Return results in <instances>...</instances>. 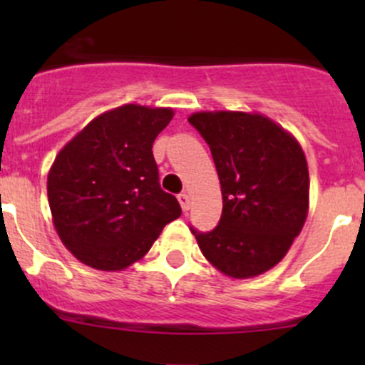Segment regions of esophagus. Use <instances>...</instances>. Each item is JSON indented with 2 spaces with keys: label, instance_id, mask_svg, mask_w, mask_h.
Here are the masks:
<instances>
[{
  "label": "esophagus",
  "instance_id": "obj_1",
  "mask_svg": "<svg viewBox=\"0 0 365 365\" xmlns=\"http://www.w3.org/2000/svg\"><path fill=\"white\" fill-rule=\"evenodd\" d=\"M178 201H180V206H182L183 212H187V210L190 208V197H189V194H187V192L178 194Z\"/></svg>",
  "mask_w": 365,
  "mask_h": 365
}]
</instances>
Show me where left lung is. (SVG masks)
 I'll return each mask as SVG.
<instances>
[{
    "label": "left lung",
    "mask_w": 365,
    "mask_h": 365,
    "mask_svg": "<svg viewBox=\"0 0 365 365\" xmlns=\"http://www.w3.org/2000/svg\"><path fill=\"white\" fill-rule=\"evenodd\" d=\"M210 146L222 190L212 231L190 227L206 259L230 277L270 270L292 247L309 208V171L300 145L268 118L196 113L189 118Z\"/></svg>",
    "instance_id": "left-lung-1"
}]
</instances>
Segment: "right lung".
<instances>
[{
    "mask_svg": "<svg viewBox=\"0 0 365 365\" xmlns=\"http://www.w3.org/2000/svg\"><path fill=\"white\" fill-rule=\"evenodd\" d=\"M171 109L128 104L101 114L58 153L47 178L54 227L79 261L121 270L182 215L164 192L152 146Z\"/></svg>",
    "mask_w": 365,
    "mask_h": 365,
    "instance_id": "right-lung-1",
    "label": "right lung"
}]
</instances>
